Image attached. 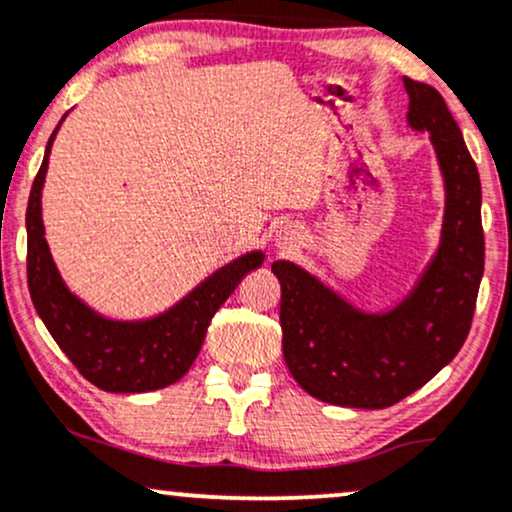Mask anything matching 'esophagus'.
<instances>
[{"instance_id": "esophagus-1", "label": "esophagus", "mask_w": 512, "mask_h": 512, "mask_svg": "<svg viewBox=\"0 0 512 512\" xmlns=\"http://www.w3.org/2000/svg\"><path fill=\"white\" fill-rule=\"evenodd\" d=\"M295 243H300V240H298V233L291 229H283L279 236H276V248L281 252H288L291 248H295Z\"/></svg>"}]
</instances>
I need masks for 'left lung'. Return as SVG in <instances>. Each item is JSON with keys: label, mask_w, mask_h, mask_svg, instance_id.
<instances>
[{"label": "left lung", "mask_w": 512, "mask_h": 512, "mask_svg": "<svg viewBox=\"0 0 512 512\" xmlns=\"http://www.w3.org/2000/svg\"><path fill=\"white\" fill-rule=\"evenodd\" d=\"M408 126L429 133L446 207L439 248L400 303L369 312L300 264L276 260L283 360L324 403L381 410L422 389L463 348L484 274L482 183L458 123L432 85L403 78Z\"/></svg>", "instance_id": "1"}]
</instances>
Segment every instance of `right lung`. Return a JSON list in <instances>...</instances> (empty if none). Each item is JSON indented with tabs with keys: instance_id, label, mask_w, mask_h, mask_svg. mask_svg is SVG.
Returning <instances> with one entry per match:
<instances>
[{
	"instance_id": "right-lung-1",
	"label": "right lung",
	"mask_w": 512,
	"mask_h": 512,
	"mask_svg": "<svg viewBox=\"0 0 512 512\" xmlns=\"http://www.w3.org/2000/svg\"><path fill=\"white\" fill-rule=\"evenodd\" d=\"M66 119V116H64ZM61 119L49 135L45 159L28 197V288L35 310L57 346L90 384L109 393H147L176 384L188 372L205 341L214 312L236 291L238 281L264 262L262 250L236 257L169 310L145 319H112L80 300L61 279L42 224V188L49 152Z\"/></svg>"
}]
</instances>
